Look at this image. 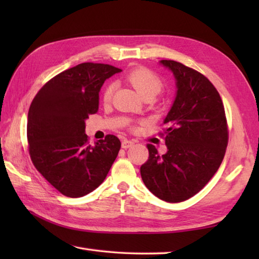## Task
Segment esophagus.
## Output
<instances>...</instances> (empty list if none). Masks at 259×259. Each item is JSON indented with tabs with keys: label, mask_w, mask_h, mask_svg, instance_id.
I'll use <instances>...</instances> for the list:
<instances>
[{
	"label": "esophagus",
	"mask_w": 259,
	"mask_h": 259,
	"mask_svg": "<svg viewBox=\"0 0 259 259\" xmlns=\"http://www.w3.org/2000/svg\"><path fill=\"white\" fill-rule=\"evenodd\" d=\"M135 144L134 141H131V140H126V139H124V140H122V142H121V147L123 148V149H128V148H130L131 146H133Z\"/></svg>",
	"instance_id": "obj_1"
}]
</instances>
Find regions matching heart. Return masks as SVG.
I'll list each match as a JSON object with an SVG mask.
<instances>
[{
	"instance_id": "b5f03b06",
	"label": "heart",
	"mask_w": 259,
	"mask_h": 259,
	"mask_svg": "<svg viewBox=\"0 0 259 259\" xmlns=\"http://www.w3.org/2000/svg\"><path fill=\"white\" fill-rule=\"evenodd\" d=\"M126 81L134 87V89L141 98L149 95L155 97L157 93L160 92L162 88L161 79L159 78L155 72H152L151 70L144 67H139L131 70L130 72L126 74ZM114 88V83H109L104 88L102 99L106 103L110 102V100H111Z\"/></svg>"
}]
</instances>
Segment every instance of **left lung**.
<instances>
[{"instance_id": "8db88e82", "label": "left lung", "mask_w": 259, "mask_h": 259, "mask_svg": "<svg viewBox=\"0 0 259 259\" xmlns=\"http://www.w3.org/2000/svg\"><path fill=\"white\" fill-rule=\"evenodd\" d=\"M171 71L176 97L163 123L167 152L148 145L149 159L140 167L142 181L168 202L195 196L216 174L228 144L225 109L216 88L205 75L179 62L161 60Z\"/></svg>"}]
</instances>
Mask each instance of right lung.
<instances>
[{"instance_id":"right-lung-1","label":"right lung","mask_w":259,"mask_h":259,"mask_svg":"<svg viewBox=\"0 0 259 259\" xmlns=\"http://www.w3.org/2000/svg\"><path fill=\"white\" fill-rule=\"evenodd\" d=\"M121 69L81 63L43 85L27 113V141L32 162L62 195L78 198L100 186L120 150V140L108 135L91 146L85 120L99 109L104 81Z\"/></svg>"}]
</instances>
